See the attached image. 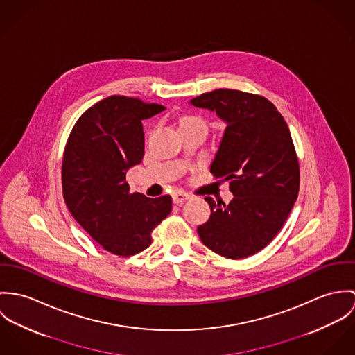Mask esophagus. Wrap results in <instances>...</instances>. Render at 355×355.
Segmentation results:
<instances>
[{
  "mask_svg": "<svg viewBox=\"0 0 355 355\" xmlns=\"http://www.w3.org/2000/svg\"><path fill=\"white\" fill-rule=\"evenodd\" d=\"M189 198V195H187V193H184V192H174L173 193V201H174V204H177V205H180V204H182L185 200H188Z\"/></svg>",
  "mask_w": 355,
  "mask_h": 355,
  "instance_id": "34e87169",
  "label": "esophagus"
}]
</instances>
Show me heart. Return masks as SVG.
I'll return each mask as SVG.
<instances>
[{"label":"heart","instance_id":"b5f03b06","mask_svg":"<svg viewBox=\"0 0 355 355\" xmlns=\"http://www.w3.org/2000/svg\"><path fill=\"white\" fill-rule=\"evenodd\" d=\"M192 123L204 125V121L201 119H198V117H195V116H184V117L181 119L180 126H182V125H192Z\"/></svg>","mask_w":355,"mask_h":355}]
</instances>
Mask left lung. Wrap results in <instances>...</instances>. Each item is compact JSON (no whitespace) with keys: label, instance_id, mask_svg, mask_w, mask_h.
Here are the masks:
<instances>
[{"label":"left lung","instance_id":"obj_1","mask_svg":"<svg viewBox=\"0 0 355 355\" xmlns=\"http://www.w3.org/2000/svg\"><path fill=\"white\" fill-rule=\"evenodd\" d=\"M191 103L227 123L209 170L230 181L234 195L227 205L205 197L211 216L197 233L226 259L249 257L275 238L298 196L300 164L288 126L268 99L238 89L205 92Z\"/></svg>","mask_w":355,"mask_h":355}]
</instances>
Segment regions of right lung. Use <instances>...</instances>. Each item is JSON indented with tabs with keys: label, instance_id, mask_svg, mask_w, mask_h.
<instances>
[{
	"label": "right lung",
	"instance_id": "obj_1",
	"mask_svg": "<svg viewBox=\"0 0 355 355\" xmlns=\"http://www.w3.org/2000/svg\"><path fill=\"white\" fill-rule=\"evenodd\" d=\"M166 107L112 95L75 123L62 158L64 200L80 226L105 250L128 257L147 249L171 212L168 195L130 193L126 171L144 157L143 119Z\"/></svg>",
	"mask_w": 355,
	"mask_h": 355
}]
</instances>
